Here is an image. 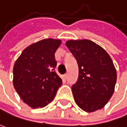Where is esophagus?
<instances>
[{
    "label": "esophagus",
    "mask_w": 127,
    "mask_h": 127,
    "mask_svg": "<svg viewBox=\"0 0 127 127\" xmlns=\"http://www.w3.org/2000/svg\"><path fill=\"white\" fill-rule=\"evenodd\" d=\"M67 77H68V74H65L64 75H63V77H64V78L65 79H66L67 78Z\"/></svg>",
    "instance_id": "34e87169"
}]
</instances>
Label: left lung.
Returning a JSON list of instances; mask_svg holds the SVG:
<instances>
[{
    "label": "left lung",
    "mask_w": 127,
    "mask_h": 127,
    "mask_svg": "<svg viewBox=\"0 0 127 127\" xmlns=\"http://www.w3.org/2000/svg\"><path fill=\"white\" fill-rule=\"evenodd\" d=\"M66 45L76 59L78 80L71 91L77 105L86 112L101 109L112 97L117 79L109 54L89 40H70Z\"/></svg>",
    "instance_id": "8db88e82"
}]
</instances>
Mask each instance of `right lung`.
<instances>
[{
    "mask_svg": "<svg viewBox=\"0 0 127 127\" xmlns=\"http://www.w3.org/2000/svg\"><path fill=\"white\" fill-rule=\"evenodd\" d=\"M59 39L47 38L27 47L13 68V85L20 98L32 108H43L54 99L62 79L56 74L55 53Z\"/></svg>",
    "mask_w": 127,
    "mask_h": 127,
    "instance_id": "right-lung-1",
    "label": "right lung"
}]
</instances>
